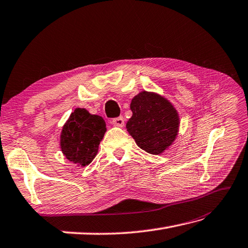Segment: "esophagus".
Here are the masks:
<instances>
[{"label":"esophagus","instance_id":"1","mask_svg":"<svg viewBox=\"0 0 248 248\" xmlns=\"http://www.w3.org/2000/svg\"><path fill=\"white\" fill-rule=\"evenodd\" d=\"M112 124L114 126H118V127H123V126H124V119H123V117H119V118L112 119Z\"/></svg>","mask_w":248,"mask_h":248}]
</instances>
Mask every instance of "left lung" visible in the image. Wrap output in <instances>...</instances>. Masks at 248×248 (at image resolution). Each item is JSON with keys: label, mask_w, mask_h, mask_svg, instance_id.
<instances>
[{"label": "left lung", "mask_w": 248, "mask_h": 248, "mask_svg": "<svg viewBox=\"0 0 248 248\" xmlns=\"http://www.w3.org/2000/svg\"><path fill=\"white\" fill-rule=\"evenodd\" d=\"M130 110L133 115L126 128L140 149L159 155L172 144L179 131L180 119L168 99L143 91L131 99Z\"/></svg>", "instance_id": "8db88e82"}]
</instances>
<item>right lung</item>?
Listing matches in <instances>:
<instances>
[{"label": "right lung", "mask_w": 248, "mask_h": 248, "mask_svg": "<svg viewBox=\"0 0 248 248\" xmlns=\"http://www.w3.org/2000/svg\"><path fill=\"white\" fill-rule=\"evenodd\" d=\"M105 133L106 123L102 117L77 108L63 126L61 149L69 161L81 167L88 166L97 154Z\"/></svg>", "instance_id": "obj_1"}]
</instances>
